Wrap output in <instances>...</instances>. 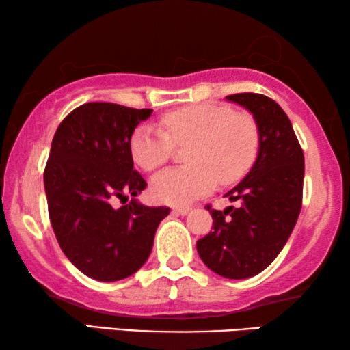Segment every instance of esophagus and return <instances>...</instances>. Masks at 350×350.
Masks as SVG:
<instances>
[{
  "instance_id": "34e87169",
  "label": "esophagus",
  "mask_w": 350,
  "mask_h": 350,
  "mask_svg": "<svg viewBox=\"0 0 350 350\" xmlns=\"http://www.w3.org/2000/svg\"><path fill=\"white\" fill-rule=\"evenodd\" d=\"M191 210H193V207H189V205H176V207H174V210H172V212L176 213V215H188Z\"/></svg>"
}]
</instances>
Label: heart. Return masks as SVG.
Instances as JSON below:
<instances>
[{"label": "heart", "mask_w": 350, "mask_h": 350, "mask_svg": "<svg viewBox=\"0 0 350 350\" xmlns=\"http://www.w3.org/2000/svg\"><path fill=\"white\" fill-rule=\"evenodd\" d=\"M162 126L143 124L131 138V154L143 170L159 169L185 146L189 165L169 169L152 180L151 193L164 204H188L217 186L242 180L255 164L261 132L250 113L228 105L194 103L165 113Z\"/></svg>", "instance_id": "b5f03b06"}]
</instances>
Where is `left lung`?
<instances>
[{"mask_svg":"<svg viewBox=\"0 0 350 350\" xmlns=\"http://www.w3.org/2000/svg\"><path fill=\"white\" fill-rule=\"evenodd\" d=\"M253 113L261 146L248 175L226 193L239 207L215 210L213 226L198 241L205 266L226 279H248L275 260L303 205L304 154L284 109L262 94L228 95Z\"/></svg>","mask_w":350,"mask_h":350,"instance_id":"8db88e82","label":"left lung"}]
</instances>
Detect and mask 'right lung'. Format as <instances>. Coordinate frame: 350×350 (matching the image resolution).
Returning <instances> with one entry per match:
<instances>
[{"label":"right lung","mask_w":350,"mask_h":350,"mask_svg":"<svg viewBox=\"0 0 350 350\" xmlns=\"http://www.w3.org/2000/svg\"><path fill=\"white\" fill-rule=\"evenodd\" d=\"M152 109L92 102L57 129L44 169L47 210L66 258L100 282L132 275L150 256L169 207H145L129 196L146 181L133 169L131 138ZM114 198L121 208H113Z\"/></svg>","instance_id":"obj_1"}]
</instances>
